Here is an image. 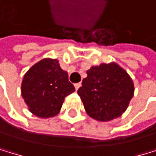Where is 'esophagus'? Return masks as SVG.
Listing matches in <instances>:
<instances>
[{"instance_id":"esophagus-1","label":"esophagus","mask_w":156,"mask_h":156,"mask_svg":"<svg viewBox=\"0 0 156 156\" xmlns=\"http://www.w3.org/2000/svg\"><path fill=\"white\" fill-rule=\"evenodd\" d=\"M81 86V83L80 82H79V83H76L75 84V88H76V90H79V88Z\"/></svg>"}]
</instances>
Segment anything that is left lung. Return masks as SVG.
I'll return each mask as SVG.
<instances>
[{
    "mask_svg": "<svg viewBox=\"0 0 156 156\" xmlns=\"http://www.w3.org/2000/svg\"><path fill=\"white\" fill-rule=\"evenodd\" d=\"M86 74L77 90L86 113L100 122L122 116L134 95V84L126 71L110 62L92 66Z\"/></svg>",
    "mask_w": 156,
    "mask_h": 156,
    "instance_id": "left-lung-1",
    "label": "left lung"
}]
</instances>
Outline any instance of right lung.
I'll list each match as a JSON object with an SVG mask.
<instances>
[{"label": "right lung", "mask_w": 156, "mask_h": 156, "mask_svg": "<svg viewBox=\"0 0 156 156\" xmlns=\"http://www.w3.org/2000/svg\"><path fill=\"white\" fill-rule=\"evenodd\" d=\"M75 92L68 73L57 59L43 58L25 74L21 94L29 110L39 118H51L60 112L66 96Z\"/></svg>", "instance_id": "add662e5"}]
</instances>
